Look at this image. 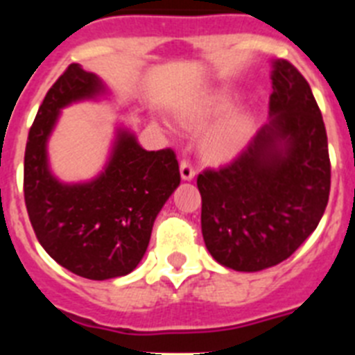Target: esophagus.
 <instances>
[{"label":"esophagus","mask_w":355,"mask_h":355,"mask_svg":"<svg viewBox=\"0 0 355 355\" xmlns=\"http://www.w3.org/2000/svg\"><path fill=\"white\" fill-rule=\"evenodd\" d=\"M180 171H181V178H183L184 181L193 180V175H196V168H193L192 162H190V159H188V158L181 159Z\"/></svg>","instance_id":"obj_1"}]
</instances>
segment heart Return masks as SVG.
I'll return each mask as SVG.
<instances>
[{
	"mask_svg": "<svg viewBox=\"0 0 355 355\" xmlns=\"http://www.w3.org/2000/svg\"><path fill=\"white\" fill-rule=\"evenodd\" d=\"M227 97L216 96L209 97L206 101H200L199 105L188 108L184 114V121L188 124H202L208 119L220 114L222 110L227 106ZM250 137V119L243 112L231 114L224 122H220L206 139V150L213 158L224 159L231 158L236 153L243 149Z\"/></svg>",
	"mask_w": 355,
	"mask_h": 355,
	"instance_id": "heart-1",
	"label": "heart"
}]
</instances>
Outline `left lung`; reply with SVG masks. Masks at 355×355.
Masks as SVG:
<instances>
[{"instance_id": "left-lung-1", "label": "left lung", "mask_w": 355, "mask_h": 355, "mask_svg": "<svg viewBox=\"0 0 355 355\" xmlns=\"http://www.w3.org/2000/svg\"><path fill=\"white\" fill-rule=\"evenodd\" d=\"M270 124L236 158L197 175L209 254L238 272L284 261L324 215L331 192L327 133L311 87L288 60L274 62Z\"/></svg>"}]
</instances>
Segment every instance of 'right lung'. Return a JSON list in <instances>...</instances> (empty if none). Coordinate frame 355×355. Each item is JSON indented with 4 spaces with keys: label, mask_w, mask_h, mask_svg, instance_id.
<instances>
[{
    "label": "right lung",
    "mask_w": 355,
    "mask_h": 355,
    "mask_svg": "<svg viewBox=\"0 0 355 355\" xmlns=\"http://www.w3.org/2000/svg\"><path fill=\"white\" fill-rule=\"evenodd\" d=\"M103 90L101 80L71 64L53 83L28 133L24 202L44 250L72 274L92 281L121 277L146 254L156 215L181 181L175 153L146 150L121 131L106 171L83 184L51 175L46 142L60 108Z\"/></svg>",
    "instance_id": "right-lung-1"
}]
</instances>
